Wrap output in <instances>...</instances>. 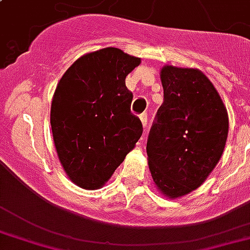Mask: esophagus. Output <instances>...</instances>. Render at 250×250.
I'll return each instance as SVG.
<instances>
[{
  "label": "esophagus",
  "instance_id": "34e87169",
  "mask_svg": "<svg viewBox=\"0 0 250 250\" xmlns=\"http://www.w3.org/2000/svg\"><path fill=\"white\" fill-rule=\"evenodd\" d=\"M140 121H142L143 127H144V129L148 128V115H146V112H144V114H142V115H140Z\"/></svg>",
  "mask_w": 250,
  "mask_h": 250
}]
</instances>
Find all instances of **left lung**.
<instances>
[{
    "label": "left lung",
    "mask_w": 250,
    "mask_h": 250,
    "mask_svg": "<svg viewBox=\"0 0 250 250\" xmlns=\"http://www.w3.org/2000/svg\"><path fill=\"white\" fill-rule=\"evenodd\" d=\"M164 102L152 123L146 153L156 186L170 198L199 188L220 160L228 115L214 85L197 69L164 66Z\"/></svg>",
    "instance_id": "left-lung-1"
}]
</instances>
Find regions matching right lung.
I'll list each match as a JSON object with an SVG mask.
<instances>
[{
	"mask_svg": "<svg viewBox=\"0 0 250 250\" xmlns=\"http://www.w3.org/2000/svg\"><path fill=\"white\" fill-rule=\"evenodd\" d=\"M140 59L118 48L80 57L57 85L51 127L64 170L83 188H98L112 176L143 133L131 112L125 76Z\"/></svg>",
	"mask_w": 250,
	"mask_h": 250,
	"instance_id": "add662e5",
	"label": "right lung"
}]
</instances>
